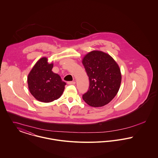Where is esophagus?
Segmentation results:
<instances>
[{"label":"esophagus","instance_id":"34e87169","mask_svg":"<svg viewBox=\"0 0 158 158\" xmlns=\"http://www.w3.org/2000/svg\"><path fill=\"white\" fill-rule=\"evenodd\" d=\"M75 82L74 81H69V82H67V84H69V85H74V84H75Z\"/></svg>","mask_w":158,"mask_h":158}]
</instances>
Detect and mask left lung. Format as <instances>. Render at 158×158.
Returning a JSON list of instances; mask_svg holds the SVG:
<instances>
[{
	"label": "left lung",
	"mask_w": 158,
	"mask_h": 158,
	"mask_svg": "<svg viewBox=\"0 0 158 158\" xmlns=\"http://www.w3.org/2000/svg\"><path fill=\"white\" fill-rule=\"evenodd\" d=\"M82 64L89 77V86L82 98L94 107L108 104L117 94L121 83V73L116 61L108 54L92 51L86 54Z\"/></svg>",
	"instance_id": "1"
}]
</instances>
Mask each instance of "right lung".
<instances>
[{"label": "right lung", "instance_id": "add662e5", "mask_svg": "<svg viewBox=\"0 0 158 158\" xmlns=\"http://www.w3.org/2000/svg\"><path fill=\"white\" fill-rule=\"evenodd\" d=\"M53 64L47 57L40 59L30 72L27 82L31 94L37 101L50 102L62 94L66 83L52 71Z\"/></svg>", "mask_w": 158, "mask_h": 158}]
</instances>
